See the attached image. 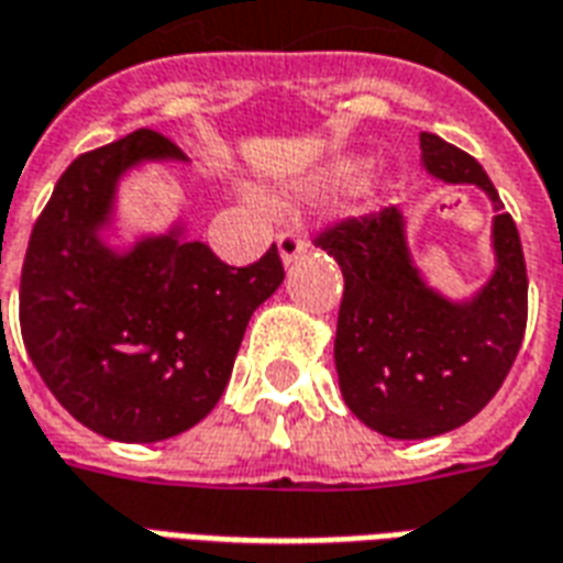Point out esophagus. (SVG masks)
I'll list each match as a JSON object with an SVG mask.
<instances>
[{"label": "esophagus", "mask_w": 563, "mask_h": 563, "mask_svg": "<svg viewBox=\"0 0 563 563\" xmlns=\"http://www.w3.org/2000/svg\"><path fill=\"white\" fill-rule=\"evenodd\" d=\"M277 250H280L283 265H289V262L298 260L303 250H307V241L301 239L298 229H286V232H280V239H277Z\"/></svg>", "instance_id": "obj_1"}]
</instances>
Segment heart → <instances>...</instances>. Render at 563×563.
<instances>
[{"mask_svg":"<svg viewBox=\"0 0 563 563\" xmlns=\"http://www.w3.org/2000/svg\"><path fill=\"white\" fill-rule=\"evenodd\" d=\"M355 166H340V169H336V176L343 178V181H352V178H355Z\"/></svg>","mask_w":563,"mask_h":563,"instance_id":"b5f03b06","label":"heart"}]
</instances>
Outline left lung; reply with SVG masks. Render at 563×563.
Segmentation results:
<instances>
[{
  "mask_svg": "<svg viewBox=\"0 0 563 563\" xmlns=\"http://www.w3.org/2000/svg\"><path fill=\"white\" fill-rule=\"evenodd\" d=\"M420 164L493 202L495 268L472 298L453 301L427 283L397 206L316 239L345 280L334 340L340 390L352 415L387 439H432L468 423L510 373L528 319L519 232L483 166L435 133H420Z\"/></svg>",
  "mask_w": 563,
  "mask_h": 563,
  "instance_id": "obj_1",
  "label": "left lung"
}]
</instances>
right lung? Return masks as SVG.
<instances>
[{
    "instance_id": "add662e5",
    "label": "right lung",
    "mask_w": 563,
    "mask_h": 563,
    "mask_svg": "<svg viewBox=\"0 0 563 563\" xmlns=\"http://www.w3.org/2000/svg\"><path fill=\"white\" fill-rule=\"evenodd\" d=\"M187 164L154 131L80 154L29 239L20 331L53 397L103 439L152 444L218 406L247 322L280 289L277 247L247 268L220 262L176 220L115 247L119 181L143 164Z\"/></svg>"
}]
</instances>
